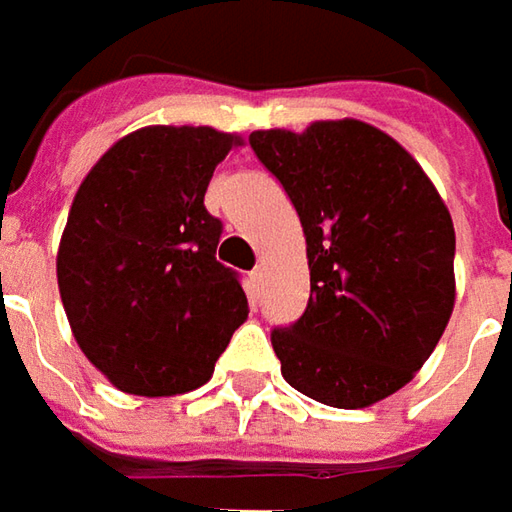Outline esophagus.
Wrapping results in <instances>:
<instances>
[{
  "instance_id": "1",
  "label": "esophagus",
  "mask_w": 512,
  "mask_h": 512,
  "mask_svg": "<svg viewBox=\"0 0 512 512\" xmlns=\"http://www.w3.org/2000/svg\"><path fill=\"white\" fill-rule=\"evenodd\" d=\"M250 285L256 287V293H259V287L265 285V267H256V270L250 273Z\"/></svg>"
}]
</instances>
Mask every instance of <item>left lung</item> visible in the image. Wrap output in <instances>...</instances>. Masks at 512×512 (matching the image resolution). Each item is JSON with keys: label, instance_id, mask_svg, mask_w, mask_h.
I'll return each instance as SVG.
<instances>
[{"label": "left lung", "instance_id": "1", "mask_svg": "<svg viewBox=\"0 0 512 512\" xmlns=\"http://www.w3.org/2000/svg\"><path fill=\"white\" fill-rule=\"evenodd\" d=\"M250 148L305 230L310 299L270 342L290 387L356 410L413 379L453 313L456 233L433 182L356 119L256 130Z\"/></svg>", "mask_w": 512, "mask_h": 512}]
</instances>
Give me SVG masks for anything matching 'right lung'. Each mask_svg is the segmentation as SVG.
Listing matches in <instances>:
<instances>
[{
    "label": "right lung",
    "instance_id": "obj_1",
    "mask_svg": "<svg viewBox=\"0 0 512 512\" xmlns=\"http://www.w3.org/2000/svg\"><path fill=\"white\" fill-rule=\"evenodd\" d=\"M233 145L242 139L213 128H142L76 190L59 293L82 353L125 393L202 387L247 319L239 273L216 262L222 222L205 207Z\"/></svg>",
    "mask_w": 512,
    "mask_h": 512
}]
</instances>
